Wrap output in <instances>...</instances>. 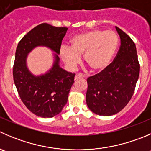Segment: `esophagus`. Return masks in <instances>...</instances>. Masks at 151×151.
Instances as JSON below:
<instances>
[{
  "label": "esophagus",
  "mask_w": 151,
  "mask_h": 151,
  "mask_svg": "<svg viewBox=\"0 0 151 151\" xmlns=\"http://www.w3.org/2000/svg\"><path fill=\"white\" fill-rule=\"evenodd\" d=\"M84 77H85V76L83 75V74H82L81 73H77V74H76L75 77H74V80H80V79L84 78Z\"/></svg>",
  "instance_id": "esophagus-1"
}]
</instances>
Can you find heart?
<instances>
[{
	"label": "heart",
	"mask_w": 151,
	"mask_h": 151,
	"mask_svg": "<svg viewBox=\"0 0 151 151\" xmlns=\"http://www.w3.org/2000/svg\"><path fill=\"white\" fill-rule=\"evenodd\" d=\"M119 45L114 32L93 29L76 35L70 40V46H63L60 54L63 60L74 68L80 60V55L93 71H101L112 60Z\"/></svg>",
	"instance_id": "1"
}]
</instances>
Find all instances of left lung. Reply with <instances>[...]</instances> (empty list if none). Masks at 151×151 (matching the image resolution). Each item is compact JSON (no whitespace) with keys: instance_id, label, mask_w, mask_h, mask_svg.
Here are the masks:
<instances>
[{"instance_id":"left-lung-1","label":"left lung","mask_w":151,"mask_h":151,"mask_svg":"<svg viewBox=\"0 0 151 151\" xmlns=\"http://www.w3.org/2000/svg\"><path fill=\"white\" fill-rule=\"evenodd\" d=\"M121 45L112 63L87 79L86 103L99 116H111L122 111L135 91L140 65L132 39L116 27Z\"/></svg>"}]
</instances>
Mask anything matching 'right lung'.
I'll return each instance as SVG.
<instances>
[{
  "instance_id": "right-lung-1",
  "label": "right lung",
  "mask_w": 151,
  "mask_h": 151,
  "mask_svg": "<svg viewBox=\"0 0 151 151\" xmlns=\"http://www.w3.org/2000/svg\"><path fill=\"white\" fill-rule=\"evenodd\" d=\"M67 30L66 27L41 23L29 31L17 44L13 65L14 83L22 102L37 116L51 118L61 112L68 101L75 74L62 69L56 55L52 69L44 76L35 77L26 67V55L37 45L48 46L59 55Z\"/></svg>"
}]
</instances>
